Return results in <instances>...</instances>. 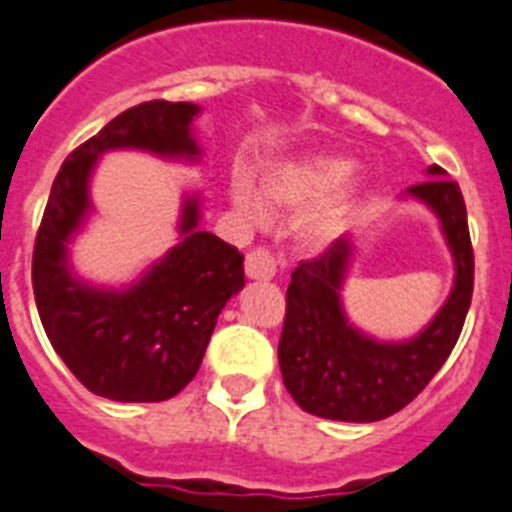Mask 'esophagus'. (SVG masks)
<instances>
[{"label":"esophagus","mask_w":512,"mask_h":512,"mask_svg":"<svg viewBox=\"0 0 512 512\" xmlns=\"http://www.w3.org/2000/svg\"><path fill=\"white\" fill-rule=\"evenodd\" d=\"M244 270H247V278L252 281H270L276 278V257L270 255L268 249H252L244 260Z\"/></svg>","instance_id":"esophagus-1"}]
</instances>
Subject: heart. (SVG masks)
Masks as SVG:
<instances>
[{
  "label": "heart",
  "mask_w": 512,
  "mask_h": 512,
  "mask_svg": "<svg viewBox=\"0 0 512 512\" xmlns=\"http://www.w3.org/2000/svg\"><path fill=\"white\" fill-rule=\"evenodd\" d=\"M354 161L333 150H312L299 156L265 163L257 174L255 190L247 179H234V205L249 218L268 213L304 210L296 234L307 247H328L349 229L362 203L367 179L356 174Z\"/></svg>",
  "instance_id": "obj_1"
}]
</instances>
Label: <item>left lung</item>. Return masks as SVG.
Wrapping results in <instances>:
<instances>
[{
  "instance_id": "obj_1",
  "label": "left lung",
  "mask_w": 512,
  "mask_h": 512,
  "mask_svg": "<svg viewBox=\"0 0 512 512\" xmlns=\"http://www.w3.org/2000/svg\"><path fill=\"white\" fill-rule=\"evenodd\" d=\"M401 200L437 216L453 257V289L437 315L406 341H380L359 330L343 309V283L356 244L341 236L317 260L299 263L286 291V320L278 341L283 385L307 414L336 422H380L427 388L461 336L474 291V249L461 187L440 166Z\"/></svg>"
}]
</instances>
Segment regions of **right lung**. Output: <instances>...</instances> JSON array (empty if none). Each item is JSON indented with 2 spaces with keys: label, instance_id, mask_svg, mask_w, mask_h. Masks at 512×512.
<instances>
[{
  "label": "right lung",
  "instance_id": "right-lung-1",
  "mask_svg": "<svg viewBox=\"0 0 512 512\" xmlns=\"http://www.w3.org/2000/svg\"><path fill=\"white\" fill-rule=\"evenodd\" d=\"M197 103L148 101L122 111L72 150L51 184L33 249V294L51 346L90 393L122 403L166 401L197 375L216 320L244 289L239 249L200 229V195L184 192L179 242L127 286L85 281L70 244L93 216L90 179L111 150L197 163Z\"/></svg>",
  "mask_w": 512,
  "mask_h": 512
}]
</instances>
